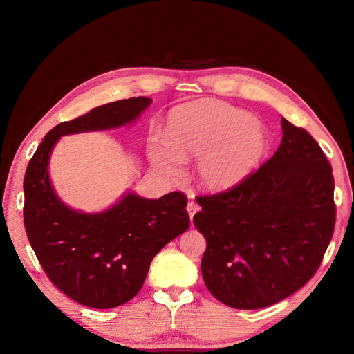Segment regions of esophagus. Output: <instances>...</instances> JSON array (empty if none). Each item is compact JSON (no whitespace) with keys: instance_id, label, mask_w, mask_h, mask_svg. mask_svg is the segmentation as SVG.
Listing matches in <instances>:
<instances>
[{"instance_id":"esophagus-1","label":"esophagus","mask_w":354,"mask_h":354,"mask_svg":"<svg viewBox=\"0 0 354 354\" xmlns=\"http://www.w3.org/2000/svg\"><path fill=\"white\" fill-rule=\"evenodd\" d=\"M201 209V207L198 205V203L196 202H194V201H190L189 203H187V212H189V216H190V220L192 218H194V216H195V214L198 212Z\"/></svg>"}]
</instances>
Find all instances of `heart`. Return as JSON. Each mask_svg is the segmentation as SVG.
<instances>
[{
  "label": "heart",
  "mask_w": 354,
  "mask_h": 354,
  "mask_svg": "<svg viewBox=\"0 0 354 354\" xmlns=\"http://www.w3.org/2000/svg\"><path fill=\"white\" fill-rule=\"evenodd\" d=\"M267 138L255 118L234 106L207 102L181 108L171 116L165 138L149 147L155 165L169 177L181 160L198 159L199 177L214 190L236 186L260 162Z\"/></svg>",
  "instance_id": "obj_1"
}]
</instances>
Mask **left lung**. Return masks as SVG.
Wrapping results in <instances>:
<instances>
[{
    "instance_id": "1",
    "label": "left lung",
    "mask_w": 354,
    "mask_h": 354,
    "mask_svg": "<svg viewBox=\"0 0 354 354\" xmlns=\"http://www.w3.org/2000/svg\"><path fill=\"white\" fill-rule=\"evenodd\" d=\"M274 155L241 183L196 198L207 239L201 270L209 292L233 308H264L317 272L335 227L334 176L304 128L282 118Z\"/></svg>"
}]
</instances>
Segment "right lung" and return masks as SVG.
<instances>
[{
	"label": "right lung",
	"mask_w": 354,
	"mask_h": 354,
	"mask_svg": "<svg viewBox=\"0 0 354 354\" xmlns=\"http://www.w3.org/2000/svg\"><path fill=\"white\" fill-rule=\"evenodd\" d=\"M152 99L131 97L91 109L47 133L24 178V223L48 279L82 306L112 308L140 291L153 257L190 226L187 196L125 195L111 209L82 214L63 205L51 189L48 160L60 136L106 130L134 121Z\"/></svg>",
	"instance_id": "add662e5"
}]
</instances>
